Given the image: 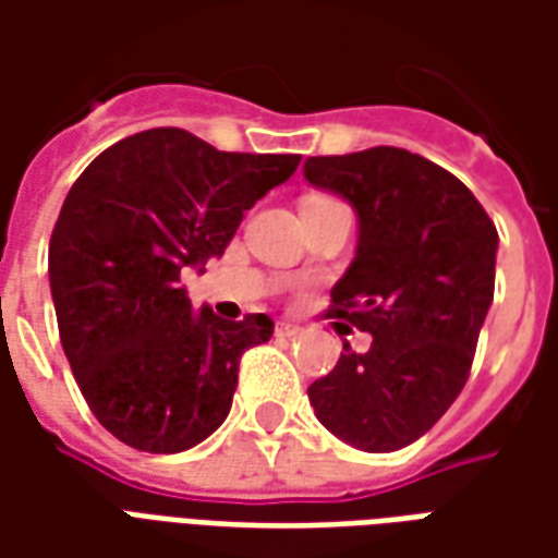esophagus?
I'll return each instance as SVG.
<instances>
[{"label": "esophagus", "instance_id": "34e87169", "mask_svg": "<svg viewBox=\"0 0 558 558\" xmlns=\"http://www.w3.org/2000/svg\"><path fill=\"white\" fill-rule=\"evenodd\" d=\"M275 335L278 338H295V335H302V326H295V323H278Z\"/></svg>", "mask_w": 558, "mask_h": 558}]
</instances>
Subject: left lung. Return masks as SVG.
<instances>
[{
    "instance_id": "8db88e82",
    "label": "left lung",
    "mask_w": 558,
    "mask_h": 558,
    "mask_svg": "<svg viewBox=\"0 0 558 558\" xmlns=\"http://www.w3.org/2000/svg\"><path fill=\"white\" fill-rule=\"evenodd\" d=\"M304 179L359 215V247L328 316L371 347L343 343L335 371L307 388L323 427L362 451H398L463 391L490 311L499 232L457 175L407 148L304 160Z\"/></svg>"
}]
</instances>
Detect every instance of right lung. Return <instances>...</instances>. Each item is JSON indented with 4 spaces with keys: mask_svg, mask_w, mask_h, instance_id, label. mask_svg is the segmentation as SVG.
<instances>
[{
    "mask_svg": "<svg viewBox=\"0 0 558 558\" xmlns=\"http://www.w3.org/2000/svg\"><path fill=\"white\" fill-rule=\"evenodd\" d=\"M299 160L218 151L182 128H151L104 148L68 191L50 235L59 338L116 439L175 454L230 415L242 352L266 343L275 323L194 311L182 271L223 254L244 211Z\"/></svg>",
    "mask_w": 558,
    "mask_h": 558,
    "instance_id": "add662e5",
    "label": "right lung"
}]
</instances>
